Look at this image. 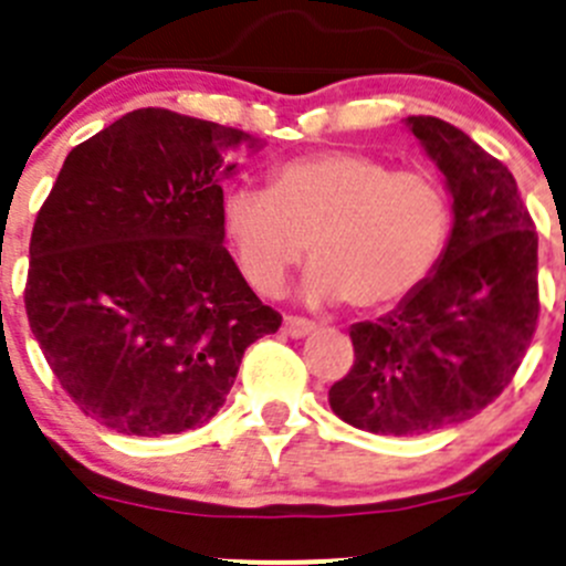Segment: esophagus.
I'll list each match as a JSON object with an SVG mask.
<instances>
[{
	"instance_id": "esophagus-1",
	"label": "esophagus",
	"mask_w": 566,
	"mask_h": 566,
	"mask_svg": "<svg viewBox=\"0 0 566 566\" xmlns=\"http://www.w3.org/2000/svg\"><path fill=\"white\" fill-rule=\"evenodd\" d=\"M282 331L287 336H293V339H301V336H306V334H312V331H315V323H312V319H306V317L284 315Z\"/></svg>"
}]
</instances>
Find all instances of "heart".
<instances>
[{
  "instance_id": "b5f03b06",
  "label": "heart",
  "mask_w": 566,
  "mask_h": 566,
  "mask_svg": "<svg viewBox=\"0 0 566 566\" xmlns=\"http://www.w3.org/2000/svg\"><path fill=\"white\" fill-rule=\"evenodd\" d=\"M221 227L260 295L282 290L310 243L315 262L304 298L375 312L430 279L447 249L452 208L432 175L394 169L369 153L323 150L276 164L265 191L227 193Z\"/></svg>"
}]
</instances>
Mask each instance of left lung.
<instances>
[{
    "instance_id": "left-lung-1",
    "label": "left lung",
    "mask_w": 566,
    "mask_h": 566,
    "mask_svg": "<svg viewBox=\"0 0 566 566\" xmlns=\"http://www.w3.org/2000/svg\"><path fill=\"white\" fill-rule=\"evenodd\" d=\"M452 193L454 227L416 293L350 328L331 410L375 436H424L488 408L515 378L539 317L536 230L510 169L438 117H408Z\"/></svg>"
}]
</instances>
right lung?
I'll use <instances>...</instances> for the list:
<instances>
[{
	"label": "right lung",
	"mask_w": 566,
	"mask_h": 566,
	"mask_svg": "<svg viewBox=\"0 0 566 566\" xmlns=\"http://www.w3.org/2000/svg\"><path fill=\"white\" fill-rule=\"evenodd\" d=\"M249 134L136 108L67 153L38 210L24 304L84 416L139 438L216 416L251 342L282 315L238 271L221 180Z\"/></svg>",
	"instance_id": "right-lung-1"
}]
</instances>
